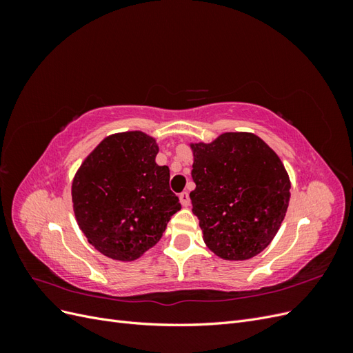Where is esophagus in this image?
Instances as JSON below:
<instances>
[{"mask_svg":"<svg viewBox=\"0 0 353 353\" xmlns=\"http://www.w3.org/2000/svg\"><path fill=\"white\" fill-rule=\"evenodd\" d=\"M179 201H181V205H183L184 208H188L190 206V196H188V193H181L179 194Z\"/></svg>","mask_w":353,"mask_h":353,"instance_id":"34e87169","label":"esophagus"}]
</instances>
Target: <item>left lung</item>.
<instances>
[{"label":"left lung","mask_w":353,"mask_h":353,"mask_svg":"<svg viewBox=\"0 0 353 353\" xmlns=\"http://www.w3.org/2000/svg\"><path fill=\"white\" fill-rule=\"evenodd\" d=\"M190 193L203 240L225 261H248L268 248L290 201V178L272 148L252 132H223L190 143Z\"/></svg>","instance_id":"obj_1"}]
</instances>
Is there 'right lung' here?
Returning <instances> with one entry per match:
<instances>
[{
	"label": "right lung",
	"instance_id": "add662e5",
	"mask_svg": "<svg viewBox=\"0 0 353 353\" xmlns=\"http://www.w3.org/2000/svg\"><path fill=\"white\" fill-rule=\"evenodd\" d=\"M156 138L141 131L105 137L72 181L74 218L88 243L113 261L132 262L162 239L181 209L169 168L156 163Z\"/></svg>",
	"mask_w": 353,
	"mask_h": 353
}]
</instances>
